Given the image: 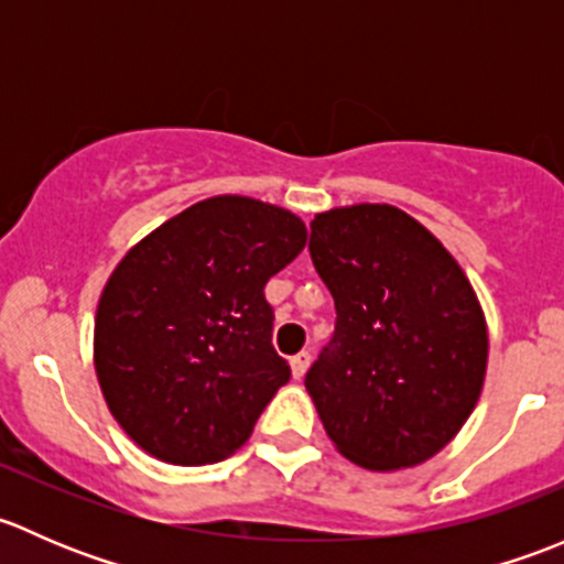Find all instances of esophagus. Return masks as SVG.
<instances>
[{
	"label": "esophagus",
	"instance_id": "34e87169",
	"mask_svg": "<svg viewBox=\"0 0 564 564\" xmlns=\"http://www.w3.org/2000/svg\"><path fill=\"white\" fill-rule=\"evenodd\" d=\"M289 362H292V377L303 379L305 371H308V366H311V355L308 351H300V355H294Z\"/></svg>",
	"mask_w": 564,
	"mask_h": 564
}]
</instances>
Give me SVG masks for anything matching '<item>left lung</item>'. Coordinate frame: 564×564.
Here are the masks:
<instances>
[{
    "instance_id": "obj_1",
    "label": "left lung",
    "mask_w": 564,
    "mask_h": 564,
    "mask_svg": "<svg viewBox=\"0 0 564 564\" xmlns=\"http://www.w3.org/2000/svg\"><path fill=\"white\" fill-rule=\"evenodd\" d=\"M311 259L335 300V333L305 373L346 458L406 469L442 451L475 409L488 329L458 261L390 204L311 220Z\"/></svg>"
}]
</instances>
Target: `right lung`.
Here are the masks:
<instances>
[{
  "instance_id": "right-lung-1",
  "label": "right lung",
  "mask_w": 564,
  "mask_h": 564,
  "mask_svg": "<svg viewBox=\"0 0 564 564\" xmlns=\"http://www.w3.org/2000/svg\"><path fill=\"white\" fill-rule=\"evenodd\" d=\"M305 224L215 196L133 246L95 316V371L124 434L166 464L240 451L292 368L272 349L264 286L305 248Z\"/></svg>"
}]
</instances>
